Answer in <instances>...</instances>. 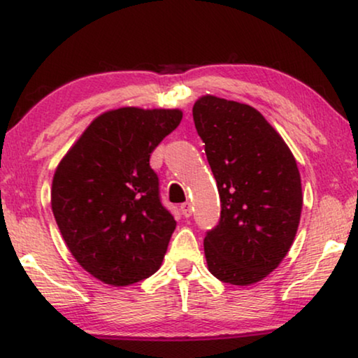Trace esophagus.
I'll return each instance as SVG.
<instances>
[{
    "mask_svg": "<svg viewBox=\"0 0 358 358\" xmlns=\"http://www.w3.org/2000/svg\"><path fill=\"white\" fill-rule=\"evenodd\" d=\"M180 212H182L185 218H189L190 215H192V205H190V202H185L180 205Z\"/></svg>",
    "mask_w": 358,
    "mask_h": 358,
    "instance_id": "obj_1",
    "label": "esophagus"
}]
</instances>
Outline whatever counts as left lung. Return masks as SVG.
I'll list each match as a JSON object with an SVG mask.
<instances>
[{"instance_id": "obj_1", "label": "left lung", "mask_w": 358, "mask_h": 358, "mask_svg": "<svg viewBox=\"0 0 358 358\" xmlns=\"http://www.w3.org/2000/svg\"><path fill=\"white\" fill-rule=\"evenodd\" d=\"M195 129L217 180L220 223L203 239L208 271L231 285L267 277L290 251L303 207L295 156L261 112L202 96Z\"/></svg>"}]
</instances>
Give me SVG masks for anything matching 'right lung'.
<instances>
[{
  "label": "right lung",
  "instance_id": "1",
  "mask_svg": "<svg viewBox=\"0 0 358 358\" xmlns=\"http://www.w3.org/2000/svg\"><path fill=\"white\" fill-rule=\"evenodd\" d=\"M180 120L179 109L107 110L57 166L53 217L76 262L107 285H131L161 267L176 220L150 156Z\"/></svg>",
  "mask_w": 358,
  "mask_h": 358
}]
</instances>
